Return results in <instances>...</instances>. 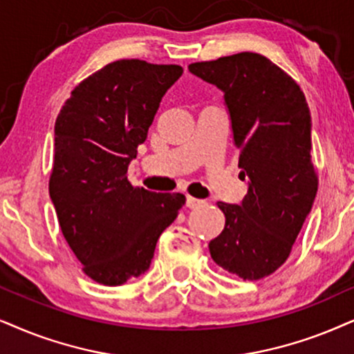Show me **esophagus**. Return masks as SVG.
<instances>
[{
    "label": "esophagus",
    "instance_id": "1",
    "mask_svg": "<svg viewBox=\"0 0 354 354\" xmlns=\"http://www.w3.org/2000/svg\"><path fill=\"white\" fill-rule=\"evenodd\" d=\"M204 204L203 199H196V198H191V196H187L186 198V207L189 209H198L201 205Z\"/></svg>",
    "mask_w": 354,
    "mask_h": 354
}]
</instances>
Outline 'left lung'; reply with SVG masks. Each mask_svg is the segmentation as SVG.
Instances as JSON below:
<instances>
[{
	"instance_id": "8db88e82",
	"label": "left lung",
	"mask_w": 354,
	"mask_h": 354,
	"mask_svg": "<svg viewBox=\"0 0 354 354\" xmlns=\"http://www.w3.org/2000/svg\"><path fill=\"white\" fill-rule=\"evenodd\" d=\"M187 68L223 93L240 176L248 181L240 205L217 203L225 227L210 240V257L243 279H261L288 259L314 205L310 109L299 84L259 53Z\"/></svg>"
}]
</instances>
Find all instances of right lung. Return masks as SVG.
<instances>
[{
    "label": "right lung",
    "instance_id": "1",
    "mask_svg": "<svg viewBox=\"0 0 354 354\" xmlns=\"http://www.w3.org/2000/svg\"><path fill=\"white\" fill-rule=\"evenodd\" d=\"M181 75L180 65L113 62L71 91L55 120L48 192L65 240L100 284L144 274L160 235L186 203L181 192L133 187L125 176Z\"/></svg>",
    "mask_w": 354,
    "mask_h": 354
}]
</instances>
